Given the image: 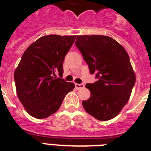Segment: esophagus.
<instances>
[{
  "label": "esophagus",
  "mask_w": 151,
  "mask_h": 151,
  "mask_svg": "<svg viewBox=\"0 0 151 151\" xmlns=\"http://www.w3.org/2000/svg\"><path fill=\"white\" fill-rule=\"evenodd\" d=\"M75 86H76V88L77 89H80V88H82L85 87V85H84V84H77V83H76V84H75Z\"/></svg>",
  "instance_id": "1"
}]
</instances>
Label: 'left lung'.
<instances>
[{
	"label": "left lung",
	"instance_id": "8db88e82",
	"mask_svg": "<svg viewBox=\"0 0 151 151\" xmlns=\"http://www.w3.org/2000/svg\"><path fill=\"white\" fill-rule=\"evenodd\" d=\"M75 44L90 73L98 78L85 85L91 97L82 101V106L98 120H110L127 104L135 83L129 54L120 44L106 35H78Z\"/></svg>",
	"mask_w": 151,
	"mask_h": 151
}]
</instances>
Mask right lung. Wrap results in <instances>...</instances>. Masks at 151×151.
Returning <instances> with one entry per match:
<instances>
[{
	"label": "right lung",
	"mask_w": 151,
	"mask_h": 151,
	"mask_svg": "<svg viewBox=\"0 0 151 151\" xmlns=\"http://www.w3.org/2000/svg\"><path fill=\"white\" fill-rule=\"evenodd\" d=\"M76 35H49L36 40L24 52L14 72L17 94L29 115L45 119L59 110L73 82L56 77L63 73L64 58Z\"/></svg>",
	"instance_id": "add662e5"
}]
</instances>
